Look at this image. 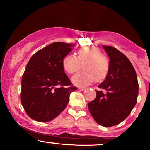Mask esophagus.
<instances>
[{"label": "esophagus", "mask_w": 150, "mask_h": 150, "mask_svg": "<svg viewBox=\"0 0 150 150\" xmlns=\"http://www.w3.org/2000/svg\"><path fill=\"white\" fill-rule=\"evenodd\" d=\"M85 89H86L85 87H79V88H78V89H80V90H82V91L85 90Z\"/></svg>", "instance_id": "obj_1"}]
</instances>
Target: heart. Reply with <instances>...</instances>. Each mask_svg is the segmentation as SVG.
I'll list each match as a JSON object with an SVG mask.
<instances>
[{
  "label": "heart",
  "mask_w": 150,
  "mask_h": 150,
  "mask_svg": "<svg viewBox=\"0 0 150 150\" xmlns=\"http://www.w3.org/2000/svg\"><path fill=\"white\" fill-rule=\"evenodd\" d=\"M77 58L67 55L63 60V68L67 73H76L84 66L85 69L78 72L73 77V82L77 86L89 85L94 80L99 81L107 76L110 68L108 57L99 48L86 46L77 51Z\"/></svg>",
  "instance_id": "obj_1"
}]
</instances>
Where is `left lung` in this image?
Wrapping results in <instances>:
<instances>
[{
  "label": "left lung",
  "instance_id": "obj_1",
  "mask_svg": "<svg viewBox=\"0 0 150 150\" xmlns=\"http://www.w3.org/2000/svg\"><path fill=\"white\" fill-rule=\"evenodd\" d=\"M110 58L106 79L98 87L97 96L88 108L98 124L104 127L118 125L130 115L138 95V82L133 66L123 53L112 46H103Z\"/></svg>",
  "mask_w": 150,
  "mask_h": 150
}]
</instances>
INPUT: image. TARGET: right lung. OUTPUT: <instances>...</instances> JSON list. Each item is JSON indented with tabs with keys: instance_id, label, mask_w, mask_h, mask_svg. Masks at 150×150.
<instances>
[{
	"instance_id": "obj_1",
	"label": "right lung",
	"mask_w": 150,
	"mask_h": 150,
	"mask_svg": "<svg viewBox=\"0 0 150 150\" xmlns=\"http://www.w3.org/2000/svg\"><path fill=\"white\" fill-rule=\"evenodd\" d=\"M75 46L55 42L36 52L22 77L20 101L29 117L50 121L64 110L70 92L77 89L63 71V60Z\"/></svg>"
}]
</instances>
